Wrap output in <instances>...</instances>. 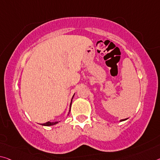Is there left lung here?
Segmentation results:
<instances>
[{
  "label": "left lung",
  "instance_id": "left-lung-1",
  "mask_svg": "<svg viewBox=\"0 0 160 160\" xmlns=\"http://www.w3.org/2000/svg\"><path fill=\"white\" fill-rule=\"evenodd\" d=\"M128 120V119H124V120H121L120 122H122V121H125V120Z\"/></svg>",
  "mask_w": 160,
  "mask_h": 160
}]
</instances>
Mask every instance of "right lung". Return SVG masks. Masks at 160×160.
I'll use <instances>...</instances> for the list:
<instances>
[{"mask_svg": "<svg viewBox=\"0 0 160 160\" xmlns=\"http://www.w3.org/2000/svg\"><path fill=\"white\" fill-rule=\"evenodd\" d=\"M74 95H75V94H74ZM74 95L72 96V98H73V97H74ZM72 100H71V102H70V110H69V112H70V107H71V104H72ZM69 113H68V115H69ZM58 122H47L42 124V125H43V126H52V125H56V124H58Z\"/></svg>", "mask_w": 160, "mask_h": 160, "instance_id": "obj_1", "label": "right lung"}]
</instances>
